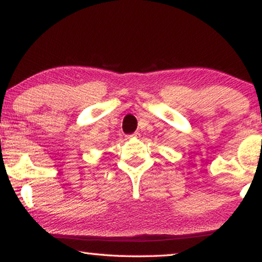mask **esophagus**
<instances>
[{
  "mask_svg": "<svg viewBox=\"0 0 262 262\" xmlns=\"http://www.w3.org/2000/svg\"><path fill=\"white\" fill-rule=\"evenodd\" d=\"M128 137H134V138H139V137H140V134H139L138 131H137V132H135V134H132L131 136H128Z\"/></svg>",
  "mask_w": 262,
  "mask_h": 262,
  "instance_id": "esophagus-1",
  "label": "esophagus"
}]
</instances>
